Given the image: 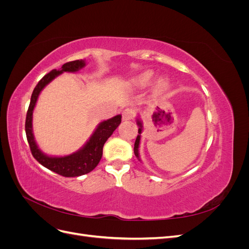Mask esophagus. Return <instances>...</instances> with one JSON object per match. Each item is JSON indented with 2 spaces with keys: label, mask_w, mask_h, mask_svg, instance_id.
Segmentation results:
<instances>
[{
  "label": "esophagus",
  "mask_w": 249,
  "mask_h": 249,
  "mask_svg": "<svg viewBox=\"0 0 249 249\" xmlns=\"http://www.w3.org/2000/svg\"><path fill=\"white\" fill-rule=\"evenodd\" d=\"M134 115H135V112L133 109H124L123 111V120H124V122H126V120H131L134 118Z\"/></svg>",
  "instance_id": "1"
}]
</instances>
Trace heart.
<instances>
[{
    "label": "heart",
    "instance_id": "heart-1",
    "mask_svg": "<svg viewBox=\"0 0 249 249\" xmlns=\"http://www.w3.org/2000/svg\"><path fill=\"white\" fill-rule=\"evenodd\" d=\"M154 77H155V74L152 71H142L131 79V84L135 87L144 88V87L148 86L150 83H152ZM168 86H169V83L166 79H163V78L159 79L155 84V92H157V93L164 92L165 90H167Z\"/></svg>",
    "mask_w": 249,
    "mask_h": 249
}]
</instances>
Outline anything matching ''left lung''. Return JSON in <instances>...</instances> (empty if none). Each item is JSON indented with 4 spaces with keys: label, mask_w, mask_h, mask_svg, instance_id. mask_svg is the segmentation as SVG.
<instances>
[{
    "label": "left lung",
    "mask_w": 249,
    "mask_h": 249,
    "mask_svg": "<svg viewBox=\"0 0 249 249\" xmlns=\"http://www.w3.org/2000/svg\"><path fill=\"white\" fill-rule=\"evenodd\" d=\"M136 120H137V124L139 126V129H138V136L136 138V141H135V145H134V154L137 157V159L139 161H141L140 156H139V145H140V140H141V134L143 131V124H142V122L139 117H137Z\"/></svg>",
    "instance_id": "obj_1"
}]
</instances>
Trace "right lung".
Segmentation results:
<instances>
[{
    "instance_id": "obj_1",
    "label": "right lung",
    "mask_w": 249,
    "mask_h": 249,
    "mask_svg": "<svg viewBox=\"0 0 249 249\" xmlns=\"http://www.w3.org/2000/svg\"><path fill=\"white\" fill-rule=\"evenodd\" d=\"M85 65V60H74V61L63 64L60 70H53L46 74L33 90L26 117V135L33 157L42 166L66 178L80 177L92 171L102 159L105 142L108 140L113 132L122 123V115L120 114L110 119L104 120V122L97 124L96 129L84 145L77 152L67 156H49L44 154L39 146L37 145L33 134V111L42 89L55 78H57L59 74L63 72H77Z\"/></svg>"
}]
</instances>
